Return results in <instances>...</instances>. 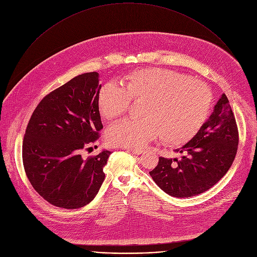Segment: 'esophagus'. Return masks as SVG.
<instances>
[{"label":"esophagus","instance_id":"34e87169","mask_svg":"<svg viewBox=\"0 0 257 257\" xmlns=\"http://www.w3.org/2000/svg\"><path fill=\"white\" fill-rule=\"evenodd\" d=\"M127 151H128L129 153L133 154V155H142V154L145 153L143 150H138V149H128Z\"/></svg>","mask_w":257,"mask_h":257}]
</instances>
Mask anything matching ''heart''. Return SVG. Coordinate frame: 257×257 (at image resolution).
<instances>
[{
    "label": "heart",
    "mask_w": 257,
    "mask_h": 257,
    "mask_svg": "<svg viewBox=\"0 0 257 257\" xmlns=\"http://www.w3.org/2000/svg\"><path fill=\"white\" fill-rule=\"evenodd\" d=\"M144 99L141 120H124L108 128L106 141L115 146L139 148L161 135L170 146L190 141L207 120L211 91L202 81L189 80L183 73L150 68L132 71L121 86L104 83L97 94V107L106 120L123 116L131 100Z\"/></svg>",
    "instance_id": "b5f03b06"
}]
</instances>
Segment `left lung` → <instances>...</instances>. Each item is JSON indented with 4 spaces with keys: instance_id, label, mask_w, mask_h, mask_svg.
I'll return each mask as SVG.
<instances>
[{
    "instance_id": "8db88e82",
    "label": "left lung",
    "mask_w": 257,
    "mask_h": 257,
    "mask_svg": "<svg viewBox=\"0 0 257 257\" xmlns=\"http://www.w3.org/2000/svg\"><path fill=\"white\" fill-rule=\"evenodd\" d=\"M239 143L238 128L229 99L223 93L209 119L184 146L176 150L181 160L160 158L150 172L157 185L174 197L203 193L231 168Z\"/></svg>"
}]
</instances>
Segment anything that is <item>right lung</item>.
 <instances>
[{"label": "right lung", "mask_w": 257, "mask_h": 257, "mask_svg": "<svg viewBox=\"0 0 257 257\" xmlns=\"http://www.w3.org/2000/svg\"><path fill=\"white\" fill-rule=\"evenodd\" d=\"M98 73L88 72L46 95L26 127L22 159L34 190L51 204L68 209L88 204L104 180L111 152L83 160L80 152L99 137ZM90 149V148H89Z\"/></svg>", "instance_id": "add662e5"}]
</instances>
